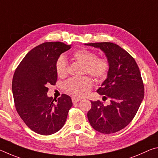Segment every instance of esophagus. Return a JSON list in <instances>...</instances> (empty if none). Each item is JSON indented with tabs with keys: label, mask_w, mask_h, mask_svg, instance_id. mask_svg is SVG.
Masks as SVG:
<instances>
[{
	"label": "esophagus",
	"mask_w": 158,
	"mask_h": 158,
	"mask_svg": "<svg viewBox=\"0 0 158 158\" xmlns=\"http://www.w3.org/2000/svg\"><path fill=\"white\" fill-rule=\"evenodd\" d=\"M72 100H73V102L74 104H75V103L78 102H79L80 100H81V99H79V98H74V97H73V98H72Z\"/></svg>",
	"instance_id": "esophagus-1"
}]
</instances>
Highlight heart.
<instances>
[{
	"label": "heart",
	"mask_w": 158,
	"mask_h": 158,
	"mask_svg": "<svg viewBox=\"0 0 158 158\" xmlns=\"http://www.w3.org/2000/svg\"><path fill=\"white\" fill-rule=\"evenodd\" d=\"M73 57L77 62L84 65V72L89 74L98 81H103L108 76L110 64L105 57H97V54L87 49H81L73 53ZM57 75L63 78L68 74V62L60 56L56 63ZM93 81L89 77L73 78L67 81L64 89L67 92L75 97H84L93 88Z\"/></svg>",
	"instance_id": "b5f03b06"
}]
</instances>
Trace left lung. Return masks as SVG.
I'll use <instances>...</instances> for the list:
<instances>
[{
  "label": "left lung",
  "instance_id": "left-lung-1",
  "mask_svg": "<svg viewBox=\"0 0 158 158\" xmlns=\"http://www.w3.org/2000/svg\"><path fill=\"white\" fill-rule=\"evenodd\" d=\"M105 52L110 69L105 81L97 92L109 98L105 106L101 101L91 102L87 114L93 129L111 134L123 129L132 121L144 97V86L139 68L129 53L112 42L85 44Z\"/></svg>",
  "mask_w": 158,
  "mask_h": 158
}]
</instances>
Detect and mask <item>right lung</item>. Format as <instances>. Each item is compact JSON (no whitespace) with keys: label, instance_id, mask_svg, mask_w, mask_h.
<instances>
[{"label":"right lung","instance_id":"right-lung-1","mask_svg":"<svg viewBox=\"0 0 158 158\" xmlns=\"http://www.w3.org/2000/svg\"><path fill=\"white\" fill-rule=\"evenodd\" d=\"M71 45L61 42H44L31 49L21 61L12 79L16 109L25 124L35 132L50 135L59 131L73 106L71 98L48 97L47 85H55L56 63Z\"/></svg>","mask_w":158,"mask_h":158}]
</instances>
